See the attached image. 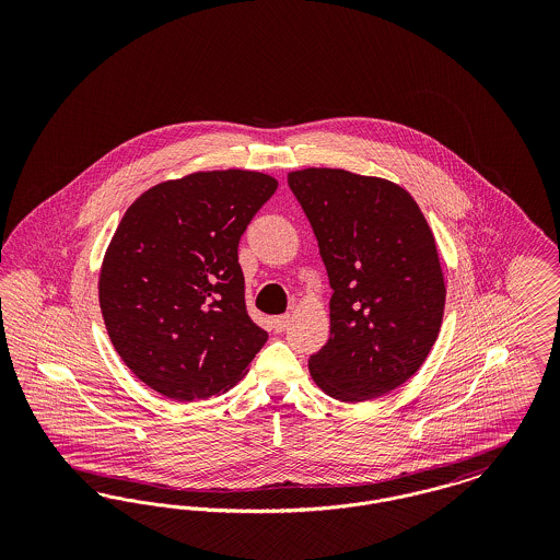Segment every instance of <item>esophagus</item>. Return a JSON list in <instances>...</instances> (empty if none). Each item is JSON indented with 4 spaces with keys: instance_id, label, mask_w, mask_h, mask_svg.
<instances>
[{
    "instance_id": "obj_1",
    "label": "esophagus",
    "mask_w": 560,
    "mask_h": 560,
    "mask_svg": "<svg viewBox=\"0 0 560 560\" xmlns=\"http://www.w3.org/2000/svg\"><path fill=\"white\" fill-rule=\"evenodd\" d=\"M290 315H279V317H275V319L270 320L272 323V329L275 331H285L288 329V325H290Z\"/></svg>"
}]
</instances>
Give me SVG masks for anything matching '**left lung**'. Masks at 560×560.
<instances>
[{
    "instance_id": "8db88e82",
    "label": "left lung",
    "mask_w": 560,
    "mask_h": 560,
    "mask_svg": "<svg viewBox=\"0 0 560 560\" xmlns=\"http://www.w3.org/2000/svg\"><path fill=\"white\" fill-rule=\"evenodd\" d=\"M327 268L329 340L308 359L320 390L345 402L395 390L422 368L445 311L434 235L405 188L334 167L288 174Z\"/></svg>"
}]
</instances>
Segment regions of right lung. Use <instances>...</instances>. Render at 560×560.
I'll list each match as a JSON object with an SVG mask.
<instances>
[{
	"label": "right lung",
	"instance_id": "1",
	"mask_svg": "<svg viewBox=\"0 0 560 560\" xmlns=\"http://www.w3.org/2000/svg\"><path fill=\"white\" fill-rule=\"evenodd\" d=\"M277 187L262 172H195L149 188L124 213L101 267V311L124 363L163 397L229 390L265 347L237 247Z\"/></svg>",
	"mask_w": 560,
	"mask_h": 560
}]
</instances>
